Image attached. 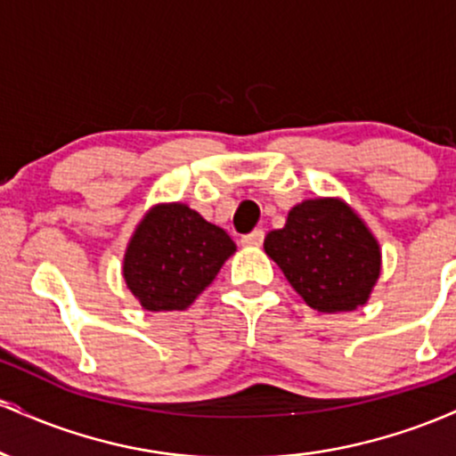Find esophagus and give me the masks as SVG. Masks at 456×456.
Here are the masks:
<instances>
[{
  "instance_id": "1",
  "label": "esophagus",
  "mask_w": 456,
  "mask_h": 456,
  "mask_svg": "<svg viewBox=\"0 0 456 456\" xmlns=\"http://www.w3.org/2000/svg\"><path fill=\"white\" fill-rule=\"evenodd\" d=\"M264 229H255V232L242 235V246H261L264 244Z\"/></svg>"
}]
</instances>
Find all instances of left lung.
I'll use <instances>...</instances> for the list:
<instances>
[{"label": "left lung", "instance_id": "obj_1", "mask_svg": "<svg viewBox=\"0 0 456 456\" xmlns=\"http://www.w3.org/2000/svg\"><path fill=\"white\" fill-rule=\"evenodd\" d=\"M264 248L297 296L319 313L364 306L381 272L378 238L338 197L297 203L285 227L265 235Z\"/></svg>", "mask_w": 456, "mask_h": 456}]
</instances>
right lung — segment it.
I'll return each mask as SVG.
<instances>
[{"label":"right lung","mask_w":456,"mask_h":456,"mask_svg":"<svg viewBox=\"0 0 456 456\" xmlns=\"http://www.w3.org/2000/svg\"><path fill=\"white\" fill-rule=\"evenodd\" d=\"M233 253L227 232L186 203H156L130 235L122 274L145 311H186Z\"/></svg>","instance_id":"1"}]
</instances>
